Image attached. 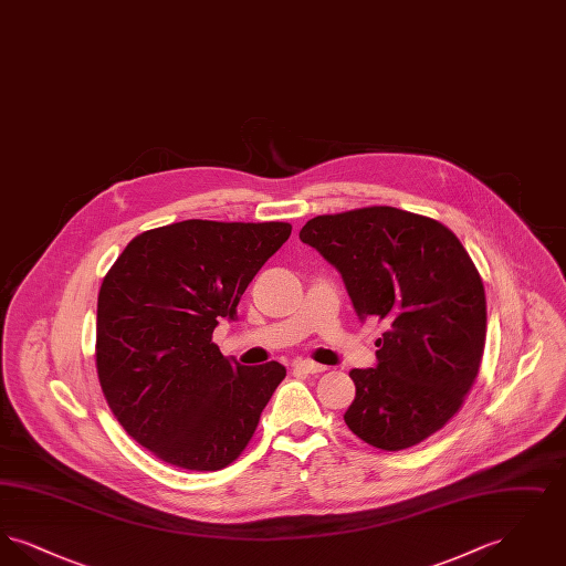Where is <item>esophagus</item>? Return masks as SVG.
<instances>
[{
    "label": "esophagus",
    "instance_id": "34e87169",
    "mask_svg": "<svg viewBox=\"0 0 566 566\" xmlns=\"http://www.w3.org/2000/svg\"><path fill=\"white\" fill-rule=\"evenodd\" d=\"M295 371L298 374H310V376H316V374H323L324 365H318V363H314V360H295Z\"/></svg>",
    "mask_w": 566,
    "mask_h": 566
}]
</instances>
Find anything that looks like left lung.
<instances>
[{"mask_svg": "<svg viewBox=\"0 0 566 566\" xmlns=\"http://www.w3.org/2000/svg\"><path fill=\"white\" fill-rule=\"evenodd\" d=\"M298 238L342 273L360 321L386 323L377 367L350 371L348 429L386 452L443 429L485 344L484 284L457 235L429 216L374 206L316 216Z\"/></svg>", "mask_w": 566, "mask_h": 566, "instance_id": "1", "label": "left lung"}]
</instances>
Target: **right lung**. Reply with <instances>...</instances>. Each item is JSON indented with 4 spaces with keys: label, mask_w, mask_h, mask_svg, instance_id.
I'll list each match as a JSON object with an SVG mask.
<instances>
[{
    "label": "right lung",
    "mask_w": 566,
    "mask_h": 566,
    "mask_svg": "<svg viewBox=\"0 0 566 566\" xmlns=\"http://www.w3.org/2000/svg\"><path fill=\"white\" fill-rule=\"evenodd\" d=\"M289 222L182 220L134 238L97 298V376L139 446L189 471L242 454L286 369L243 367L212 342L252 277L291 238Z\"/></svg>",
    "instance_id": "obj_1"
}]
</instances>
